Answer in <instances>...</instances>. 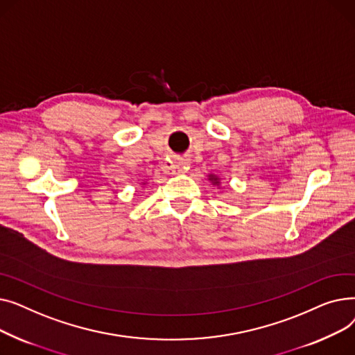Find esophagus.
I'll list each match as a JSON object with an SVG mask.
<instances>
[{
    "label": "esophagus",
    "mask_w": 355,
    "mask_h": 355,
    "mask_svg": "<svg viewBox=\"0 0 355 355\" xmlns=\"http://www.w3.org/2000/svg\"><path fill=\"white\" fill-rule=\"evenodd\" d=\"M173 168H174V171H177V173H185L190 168V162H189V159H185V158H178V159L174 161Z\"/></svg>",
    "instance_id": "34e87169"
}]
</instances>
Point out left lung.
<instances>
[{"mask_svg":"<svg viewBox=\"0 0 355 355\" xmlns=\"http://www.w3.org/2000/svg\"><path fill=\"white\" fill-rule=\"evenodd\" d=\"M207 178H209V181L214 185V187L221 189V178H220L217 174H209Z\"/></svg>","mask_w":355,"mask_h":355,"instance_id":"1","label":"left lung"}]
</instances>
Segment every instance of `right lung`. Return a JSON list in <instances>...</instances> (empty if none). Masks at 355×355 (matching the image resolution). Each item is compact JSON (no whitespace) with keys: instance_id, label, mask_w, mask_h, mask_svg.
<instances>
[{"instance_id":"obj_1","label":"right lung","mask_w":355,"mask_h":355,"mask_svg":"<svg viewBox=\"0 0 355 355\" xmlns=\"http://www.w3.org/2000/svg\"><path fill=\"white\" fill-rule=\"evenodd\" d=\"M141 184H142V185H145V184H146V181H142V182H141Z\"/></svg>"}]
</instances>
